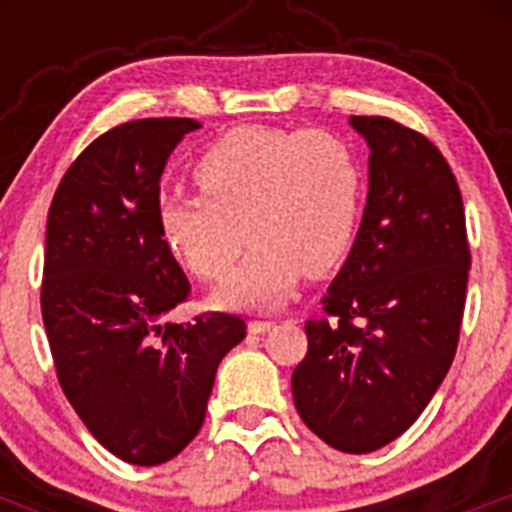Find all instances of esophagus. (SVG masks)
Returning a JSON list of instances; mask_svg holds the SVG:
<instances>
[{"mask_svg":"<svg viewBox=\"0 0 512 512\" xmlns=\"http://www.w3.org/2000/svg\"><path fill=\"white\" fill-rule=\"evenodd\" d=\"M271 320H251L248 323V333H253V336H259V333H266V330L271 328Z\"/></svg>","mask_w":512,"mask_h":512,"instance_id":"1","label":"esophagus"}]
</instances>
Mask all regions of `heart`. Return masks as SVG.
Here are the masks:
<instances>
[{"instance_id": "obj_1", "label": "heart", "mask_w": 512, "mask_h": 512, "mask_svg": "<svg viewBox=\"0 0 512 512\" xmlns=\"http://www.w3.org/2000/svg\"><path fill=\"white\" fill-rule=\"evenodd\" d=\"M202 197H169L158 228L202 282L223 279L253 241L217 302L277 307L305 271L323 277L351 251L364 207V166L348 140L325 130L243 125L200 153Z\"/></svg>"}]
</instances>
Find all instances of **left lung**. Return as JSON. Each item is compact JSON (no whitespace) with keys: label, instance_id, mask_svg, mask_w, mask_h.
<instances>
[{"label":"left lung","instance_id":"left-lung-1","mask_svg":"<svg viewBox=\"0 0 512 512\" xmlns=\"http://www.w3.org/2000/svg\"><path fill=\"white\" fill-rule=\"evenodd\" d=\"M369 143L354 248L305 323L295 408L328 446L369 454L408 431L454 361L472 253L459 184L431 140L390 117H351Z\"/></svg>","mask_w":512,"mask_h":512}]
</instances>
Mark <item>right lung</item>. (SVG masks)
Instances as JSON below:
<instances>
[{"mask_svg": "<svg viewBox=\"0 0 512 512\" xmlns=\"http://www.w3.org/2000/svg\"><path fill=\"white\" fill-rule=\"evenodd\" d=\"M192 117L122 122L63 174L45 228V336L63 395L117 459L156 467L205 423L215 372L246 338L228 312L164 323L189 279L158 228L161 174Z\"/></svg>", "mask_w": 512, "mask_h": 512, "instance_id": "right-lung-1", "label": "right lung"}]
</instances>
